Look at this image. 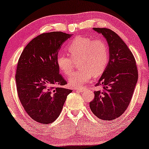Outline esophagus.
I'll use <instances>...</instances> for the list:
<instances>
[{
  "instance_id": "34e87169",
  "label": "esophagus",
  "mask_w": 149,
  "mask_h": 149,
  "mask_svg": "<svg viewBox=\"0 0 149 149\" xmlns=\"http://www.w3.org/2000/svg\"><path fill=\"white\" fill-rule=\"evenodd\" d=\"M75 90H76V91H77V92H83L85 90V88H76Z\"/></svg>"
}]
</instances>
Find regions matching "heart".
Segmentation results:
<instances>
[{
  "mask_svg": "<svg viewBox=\"0 0 149 149\" xmlns=\"http://www.w3.org/2000/svg\"><path fill=\"white\" fill-rule=\"evenodd\" d=\"M68 52L71 57L59 55L57 65L59 70L65 75L71 74L74 61L78 60L81 68L69 77V83L74 87H78L95 77L102 75L109 61V51L106 42L102 39H93L84 36L75 38L68 47Z\"/></svg>",
  "mask_w": 149,
  "mask_h": 149,
  "instance_id": "heart-1",
  "label": "heart"
}]
</instances>
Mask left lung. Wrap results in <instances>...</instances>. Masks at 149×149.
Returning <instances> with one entry per match:
<instances>
[{
	"instance_id": "left-lung-1",
	"label": "left lung",
	"mask_w": 149,
	"mask_h": 149,
	"mask_svg": "<svg viewBox=\"0 0 149 149\" xmlns=\"http://www.w3.org/2000/svg\"><path fill=\"white\" fill-rule=\"evenodd\" d=\"M101 33L109 47V61L96 86L90 107L95 116L104 120H112L125 112L131 100L138 80L134 55L123 40L107 28H93Z\"/></svg>"
}]
</instances>
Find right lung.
Listing matches in <instances>:
<instances>
[{"instance_id":"right-lung-1","label":"right lung","mask_w":149,"mask_h":149,"mask_svg":"<svg viewBox=\"0 0 149 149\" xmlns=\"http://www.w3.org/2000/svg\"><path fill=\"white\" fill-rule=\"evenodd\" d=\"M72 37L55 31L38 35L27 44L19 59L15 79L20 102L32 119L53 123L60 114L72 90L59 74L57 57L61 45Z\"/></svg>"}]
</instances>
